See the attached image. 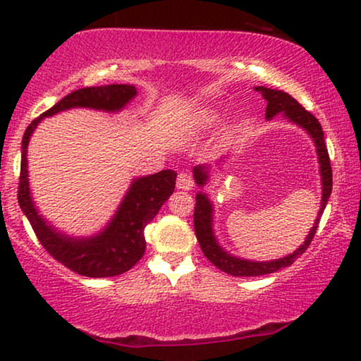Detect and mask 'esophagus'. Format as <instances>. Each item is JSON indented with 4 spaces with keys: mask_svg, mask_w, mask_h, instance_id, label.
<instances>
[{
    "mask_svg": "<svg viewBox=\"0 0 361 361\" xmlns=\"http://www.w3.org/2000/svg\"><path fill=\"white\" fill-rule=\"evenodd\" d=\"M176 185L179 190H190L192 187H194V180H192L190 174H187V172H179Z\"/></svg>",
    "mask_w": 361,
    "mask_h": 361,
    "instance_id": "1",
    "label": "esophagus"
}]
</instances>
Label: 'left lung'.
<instances>
[{
	"label": "left lung",
	"instance_id": "1",
	"mask_svg": "<svg viewBox=\"0 0 361 361\" xmlns=\"http://www.w3.org/2000/svg\"><path fill=\"white\" fill-rule=\"evenodd\" d=\"M256 92H259L268 106H266V120H273L276 115H283L289 123H294L307 131V135L312 137L315 151H317L319 157V171H320V180H322V200H320V210L315 221L310 228L307 238L302 245L299 246L294 253H290L284 258L274 259V261H251L245 258H236V256L230 255L219 245V240L214 233V204H212L210 197L205 192H197L195 195V210H194V228L195 236L199 240V245L207 259L216 268L224 271L226 274L236 276V278H253V276H263L269 273H276V271L288 268L309 248L310 241H312L315 231H317L320 216L324 214L325 205H327L329 197L332 194V167H330V159L327 146L324 141V131L320 123L317 121L312 113H309L305 108H302L300 103L294 100L293 97L283 90H273V88L266 87H256ZM210 176V166H195L194 167V179L195 184L199 187H204L209 182Z\"/></svg>",
	"mask_w": 361,
	"mask_h": 361
}]
</instances>
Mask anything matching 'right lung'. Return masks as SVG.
Here are the masks:
<instances>
[{"instance_id":"add662e5","label":"right lung","mask_w":361,"mask_h":361,"mask_svg":"<svg viewBox=\"0 0 361 361\" xmlns=\"http://www.w3.org/2000/svg\"><path fill=\"white\" fill-rule=\"evenodd\" d=\"M137 95L135 85L87 87L68 93L27 126L23 136L21 176H19L18 202L27 216L34 233L44 250L66 268L87 278H111L126 273L142 258L146 250L145 228L154 219L164 202L174 192V171L166 169L156 174L133 179L120 207L105 228L93 236L66 235L52 226L34 205L27 179V145L34 130L44 118L72 108H92L106 113L121 111Z\"/></svg>"}]
</instances>
